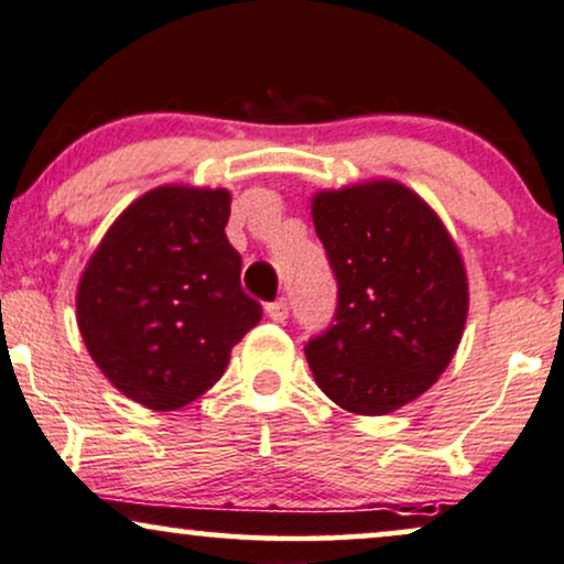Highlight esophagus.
<instances>
[{"instance_id":"34e87169","label":"esophagus","mask_w":564,"mask_h":564,"mask_svg":"<svg viewBox=\"0 0 564 564\" xmlns=\"http://www.w3.org/2000/svg\"><path fill=\"white\" fill-rule=\"evenodd\" d=\"M264 312H268V317L270 321H275V323H286L289 321V302L283 300H275V302H270L268 307H264Z\"/></svg>"}]
</instances>
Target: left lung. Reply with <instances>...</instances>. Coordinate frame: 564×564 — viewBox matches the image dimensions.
<instances>
[{
    "label": "left lung",
    "instance_id": "8db88e82",
    "mask_svg": "<svg viewBox=\"0 0 564 564\" xmlns=\"http://www.w3.org/2000/svg\"><path fill=\"white\" fill-rule=\"evenodd\" d=\"M338 302L304 344L321 389L357 415H386L429 391L457 351L467 278L433 209L397 181L312 199Z\"/></svg>",
    "mask_w": 564,
    "mask_h": 564
}]
</instances>
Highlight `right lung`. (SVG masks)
I'll return each mask as SVG.
<instances>
[{"label":"right lung","mask_w":564,"mask_h":564,"mask_svg":"<svg viewBox=\"0 0 564 564\" xmlns=\"http://www.w3.org/2000/svg\"><path fill=\"white\" fill-rule=\"evenodd\" d=\"M228 215L223 188H154L115 220L80 278L88 355L149 410H178L213 389L230 349L260 323Z\"/></svg>","instance_id":"add662e5"}]
</instances>
